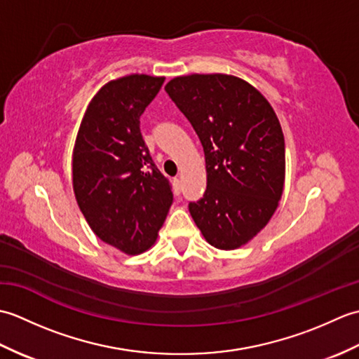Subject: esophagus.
Wrapping results in <instances>:
<instances>
[{"label": "esophagus", "instance_id": "34e87169", "mask_svg": "<svg viewBox=\"0 0 359 359\" xmlns=\"http://www.w3.org/2000/svg\"><path fill=\"white\" fill-rule=\"evenodd\" d=\"M172 184H174V193L179 196L180 191H182V182H180V179H179V177H174Z\"/></svg>", "mask_w": 359, "mask_h": 359}]
</instances>
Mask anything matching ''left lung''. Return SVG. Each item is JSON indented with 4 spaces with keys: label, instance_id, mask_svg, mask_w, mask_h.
Returning <instances> with one entry per match:
<instances>
[{
    "label": "left lung",
    "instance_id": "left-lung-1",
    "mask_svg": "<svg viewBox=\"0 0 359 359\" xmlns=\"http://www.w3.org/2000/svg\"><path fill=\"white\" fill-rule=\"evenodd\" d=\"M205 152L207 189L188 208L219 250L245 245L269 224L285 179V142L266 98L225 74L175 77L165 86Z\"/></svg>",
    "mask_w": 359,
    "mask_h": 359
}]
</instances>
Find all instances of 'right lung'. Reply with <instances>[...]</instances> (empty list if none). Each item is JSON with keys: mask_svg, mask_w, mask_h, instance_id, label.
Instances as JSON below:
<instances>
[{"mask_svg": "<svg viewBox=\"0 0 359 359\" xmlns=\"http://www.w3.org/2000/svg\"><path fill=\"white\" fill-rule=\"evenodd\" d=\"M165 79L128 75L90 100L75 140V199L97 238L126 255L154 245L172 203L171 184L152 162L140 116Z\"/></svg>", "mask_w": 359, "mask_h": 359, "instance_id": "obj_1", "label": "right lung"}]
</instances>
